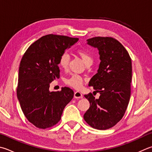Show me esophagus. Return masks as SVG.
Returning a JSON list of instances; mask_svg holds the SVG:
<instances>
[{
  "instance_id": "obj_1",
  "label": "esophagus",
  "mask_w": 152,
  "mask_h": 152,
  "mask_svg": "<svg viewBox=\"0 0 152 152\" xmlns=\"http://www.w3.org/2000/svg\"><path fill=\"white\" fill-rule=\"evenodd\" d=\"M74 98H77V99H80V98H83V96H82V93H80V92H74Z\"/></svg>"
}]
</instances>
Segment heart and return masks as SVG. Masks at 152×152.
Segmentation results:
<instances>
[{
	"label": "heart",
	"instance_id": "heart-1",
	"mask_svg": "<svg viewBox=\"0 0 152 152\" xmlns=\"http://www.w3.org/2000/svg\"><path fill=\"white\" fill-rule=\"evenodd\" d=\"M78 54L79 56L81 57L82 61L84 62L86 65L92 64L93 62V58L92 56L88 53V52L84 50H79L78 51ZM69 60H70V57L67 53H64L61 55L59 60V65L62 68L67 69L69 64ZM66 83L70 86L75 89H80L82 86V84H83V79L81 76L76 74H74L70 78L66 79Z\"/></svg>",
	"mask_w": 152,
	"mask_h": 152
}]
</instances>
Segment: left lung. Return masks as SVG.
Wrapping results in <instances>:
<instances>
[{"instance_id":"left-lung-1","label":"left lung","mask_w":152,"mask_h":152,"mask_svg":"<svg viewBox=\"0 0 152 152\" xmlns=\"http://www.w3.org/2000/svg\"><path fill=\"white\" fill-rule=\"evenodd\" d=\"M87 45L97 48L100 55L97 73L88 84L100 93V97L96 99L91 93L84 95L90 107L84 119L94 128L106 129L122 119L128 107L131 92L132 60L122 44L113 38H90Z\"/></svg>"}]
</instances>
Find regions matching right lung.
<instances>
[{
  "label": "right lung",
  "mask_w": 152,
  "mask_h": 152,
  "mask_svg": "<svg viewBox=\"0 0 152 152\" xmlns=\"http://www.w3.org/2000/svg\"><path fill=\"white\" fill-rule=\"evenodd\" d=\"M78 40L65 36H44L32 44L22 58L17 98L27 120L38 128H50L58 122L65 106L73 98L70 88L50 92L49 88L59 78L61 55Z\"/></svg>",
  "instance_id": "1"
}]
</instances>
